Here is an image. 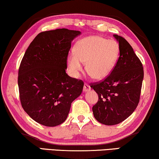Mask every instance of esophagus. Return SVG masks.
Wrapping results in <instances>:
<instances>
[{
	"label": "esophagus",
	"instance_id": "1",
	"mask_svg": "<svg viewBox=\"0 0 159 159\" xmlns=\"http://www.w3.org/2000/svg\"><path fill=\"white\" fill-rule=\"evenodd\" d=\"M91 89V87L87 83H84V87H83V91L84 92H88Z\"/></svg>",
	"mask_w": 159,
	"mask_h": 159
}]
</instances>
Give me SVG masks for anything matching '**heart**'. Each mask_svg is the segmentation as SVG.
<instances>
[{
	"label": "heart",
	"instance_id": "1",
	"mask_svg": "<svg viewBox=\"0 0 159 159\" xmlns=\"http://www.w3.org/2000/svg\"><path fill=\"white\" fill-rule=\"evenodd\" d=\"M75 54H70L66 63L71 72L77 75L85 64L87 74L94 80H100L109 75L118 61L120 48L115 40L100 36H89L76 43Z\"/></svg>",
	"mask_w": 159,
	"mask_h": 159
}]
</instances>
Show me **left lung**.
Returning a JSON list of instances; mask_svg holds the SVG:
<instances>
[{
    "label": "left lung",
    "instance_id": "obj_1",
    "mask_svg": "<svg viewBox=\"0 0 159 159\" xmlns=\"http://www.w3.org/2000/svg\"><path fill=\"white\" fill-rule=\"evenodd\" d=\"M120 48L118 61L111 73L90 87L98 93V101L93 107L94 117L107 125L118 124L134 112L140 100L143 67L130 43L115 34Z\"/></svg>",
    "mask_w": 159,
    "mask_h": 159
}]
</instances>
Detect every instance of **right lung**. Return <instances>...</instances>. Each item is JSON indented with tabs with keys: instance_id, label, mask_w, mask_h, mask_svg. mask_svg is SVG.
<instances>
[{
	"instance_id": "1",
	"label": "right lung",
	"mask_w": 159,
	"mask_h": 159,
	"mask_svg": "<svg viewBox=\"0 0 159 159\" xmlns=\"http://www.w3.org/2000/svg\"><path fill=\"white\" fill-rule=\"evenodd\" d=\"M79 31L58 29L41 32L25 52L18 69L20 104L31 118L54 127L67 118L84 82L66 73V59Z\"/></svg>"
}]
</instances>
